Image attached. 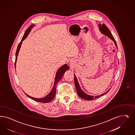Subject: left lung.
I'll use <instances>...</instances> for the list:
<instances>
[{
	"label": "left lung",
	"mask_w": 135,
	"mask_h": 135,
	"mask_svg": "<svg viewBox=\"0 0 135 135\" xmlns=\"http://www.w3.org/2000/svg\"><path fill=\"white\" fill-rule=\"evenodd\" d=\"M99 30L101 31V33L104 35H106L107 36L109 37V38L111 40H112L114 42L115 44L116 45V46L117 47V44H116V41L115 39L113 37V35H112L111 32L109 30L108 27L107 26H106L105 24H99ZM74 83H75V88H76V92H77V93L78 94V95L81 98L84 99L85 100H93L94 99H96V98H99L100 96H102L103 95H104L105 94H106L107 92H105L104 93H103L102 94H101L99 96H94L89 95H88L87 94H86L85 93H84V92L83 91V90H81V89L80 88V86L78 84V80H77V78H76L75 75H74Z\"/></svg>",
	"instance_id": "left-lung-1"
}]
</instances>
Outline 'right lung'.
Instances as JSON below:
<instances>
[{"instance_id": "right-lung-1", "label": "right lung", "mask_w": 135, "mask_h": 135, "mask_svg": "<svg viewBox=\"0 0 135 135\" xmlns=\"http://www.w3.org/2000/svg\"><path fill=\"white\" fill-rule=\"evenodd\" d=\"M33 26V25H31V26H29L28 28V29L25 31V33L24 35L23 36L21 42H20V43L19 44V45L18 46L16 52V55H15L16 57H15V64H14L15 65V68L16 62V61H17V57L18 54V52L19 51L20 48V47H21L22 41L26 38L27 36L29 34V32H30V31H31V29L32 28ZM69 67L68 66V65H67L66 64H65V65L62 66L57 71V74H56V78H55V83H54V86H53V88H52V90L50 92V93L48 94V95L46 96L45 97L43 98H36L31 97L30 96L27 95V94L25 93L26 95L28 97H29V98H31L32 99L36 101L37 102H41V103H48V102H50V101H51L54 99V98L55 96L56 92V87H57L56 85H57V83L60 80L61 78H62V77L63 76L64 74L65 73V71L69 70Z\"/></svg>"}]
</instances>
